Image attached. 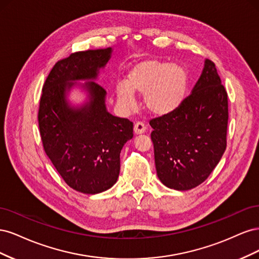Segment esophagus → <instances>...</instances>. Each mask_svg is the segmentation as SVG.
Returning <instances> with one entry per match:
<instances>
[{
  "label": "esophagus",
  "instance_id": "34e87169",
  "mask_svg": "<svg viewBox=\"0 0 259 259\" xmlns=\"http://www.w3.org/2000/svg\"><path fill=\"white\" fill-rule=\"evenodd\" d=\"M145 132H146V126H145L144 123H142V122L135 123V125H134V133H135L136 135L144 134Z\"/></svg>",
  "mask_w": 259,
  "mask_h": 259
}]
</instances>
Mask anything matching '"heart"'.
Segmentation results:
<instances>
[{"label": "heart", "mask_w": 259, "mask_h": 259, "mask_svg": "<svg viewBox=\"0 0 259 259\" xmlns=\"http://www.w3.org/2000/svg\"><path fill=\"white\" fill-rule=\"evenodd\" d=\"M189 88V73L179 64L153 58L140 60L131 68L125 83L115 88L117 104L131 111L136 106L134 94L144 95L147 110L158 116L175 112L183 105Z\"/></svg>", "instance_id": "1"}]
</instances>
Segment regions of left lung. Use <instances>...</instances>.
<instances>
[{
    "instance_id": "1",
    "label": "left lung",
    "mask_w": 259,
    "mask_h": 259,
    "mask_svg": "<svg viewBox=\"0 0 259 259\" xmlns=\"http://www.w3.org/2000/svg\"><path fill=\"white\" fill-rule=\"evenodd\" d=\"M154 162L161 183L185 191L209 176L226 150L228 95L214 62L204 68L177 110L150 121Z\"/></svg>"
}]
</instances>
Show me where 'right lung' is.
<instances>
[{"label":"right lung","instance_id":"add662e5","mask_svg":"<svg viewBox=\"0 0 259 259\" xmlns=\"http://www.w3.org/2000/svg\"><path fill=\"white\" fill-rule=\"evenodd\" d=\"M112 52L111 48L79 52L58 61L40 100L44 150L66 184L86 194L104 192L116 183L121 150L133 138V123L108 112L107 92L96 82ZM73 89L84 93L82 103L69 98Z\"/></svg>","mask_w":259,"mask_h":259}]
</instances>
